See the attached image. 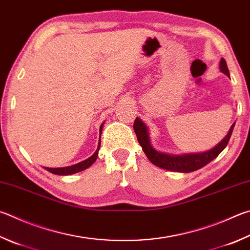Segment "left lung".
<instances>
[{"label":"left lung","mask_w":250,"mask_h":250,"mask_svg":"<svg viewBox=\"0 0 250 250\" xmlns=\"http://www.w3.org/2000/svg\"><path fill=\"white\" fill-rule=\"evenodd\" d=\"M220 70L222 73L228 75L229 78V72L228 64L224 59H221L220 61ZM235 122L229 128V131L226 134V137L221 141V142L213 147L210 151L202 152V153H192V154H184V155H172V154H167L163 152H158L152 146L151 140L148 135V128L146 125L137 118L134 121L133 129L137 134V138L141 146H142L143 152L147 156L149 162L157 167L164 168L166 170L178 171V172H191L197 169L202 168L203 166L208 164L211 161L214 160L217 155L226 147L232 135Z\"/></svg>","instance_id":"1"}]
</instances>
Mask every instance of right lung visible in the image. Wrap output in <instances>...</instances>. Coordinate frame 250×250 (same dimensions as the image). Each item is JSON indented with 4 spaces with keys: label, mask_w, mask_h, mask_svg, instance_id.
Segmentation results:
<instances>
[{
    "label": "right lung",
    "mask_w": 250,
    "mask_h": 250,
    "mask_svg": "<svg viewBox=\"0 0 250 250\" xmlns=\"http://www.w3.org/2000/svg\"><path fill=\"white\" fill-rule=\"evenodd\" d=\"M103 125H104V124H102L101 128H99V134L102 133ZM99 147H101V138H99V142H98V146H97L96 152H95L92 156L88 157L87 160H85V161L81 162V163H78V164H75V165L67 166V167H58V168H49V167H43V168L47 169L50 172H52V174H54V175L66 176V175L76 174V172H79V171H82V170H84L86 168H88L89 166H92L94 164L95 161L97 160Z\"/></svg>",
    "instance_id": "add662e5"
}]
</instances>
